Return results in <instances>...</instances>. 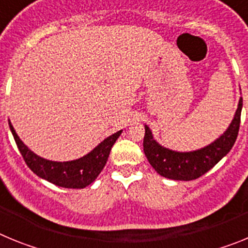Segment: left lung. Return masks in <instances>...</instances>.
<instances>
[{"instance_id": "1", "label": "left lung", "mask_w": 248, "mask_h": 248, "mask_svg": "<svg viewBox=\"0 0 248 248\" xmlns=\"http://www.w3.org/2000/svg\"><path fill=\"white\" fill-rule=\"evenodd\" d=\"M241 110L242 98H240L235 117L227 130L210 145L189 153H180L161 146L154 139L150 128L145 125L143 143L145 156L155 171L161 176L172 180H195L214 168L232 149L240 129Z\"/></svg>"}]
</instances>
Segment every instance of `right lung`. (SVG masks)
Wrapping results in <instances>:
<instances>
[{
  "label": "right lung",
  "instance_id": "obj_1",
  "mask_svg": "<svg viewBox=\"0 0 248 248\" xmlns=\"http://www.w3.org/2000/svg\"><path fill=\"white\" fill-rule=\"evenodd\" d=\"M8 124H10V129L17 144V148L28 168L37 176L65 189H83L85 186L91 185L105 166L114 143L122 134V130L117 131L103 140L89 154L77 160L62 163V161L43 159L34 154L33 151L30 150L27 145H25L23 141L19 139L11 122Z\"/></svg>",
  "mask_w": 248,
  "mask_h": 248
}]
</instances>
